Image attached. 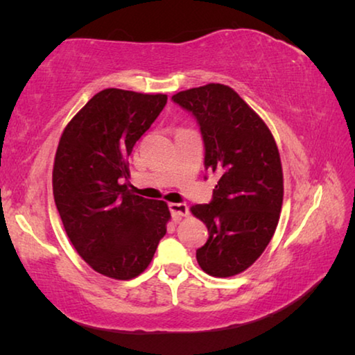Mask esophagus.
<instances>
[{"mask_svg":"<svg viewBox=\"0 0 355 355\" xmlns=\"http://www.w3.org/2000/svg\"><path fill=\"white\" fill-rule=\"evenodd\" d=\"M169 209L173 219H182L189 214V209L184 203H169Z\"/></svg>","mask_w":355,"mask_h":355,"instance_id":"esophagus-1","label":"esophagus"}]
</instances>
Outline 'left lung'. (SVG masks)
Listing matches in <instances>:
<instances>
[{"instance_id": "obj_1", "label": "left lung", "mask_w": 355, "mask_h": 355, "mask_svg": "<svg viewBox=\"0 0 355 355\" xmlns=\"http://www.w3.org/2000/svg\"><path fill=\"white\" fill-rule=\"evenodd\" d=\"M172 100L197 119L205 169L219 173L211 202L191 207L209 233L197 261L213 277H232L257 261L279 224L284 173L277 144L261 117L224 84L188 89Z\"/></svg>"}]
</instances>
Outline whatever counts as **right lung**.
Listing matches in <instances>:
<instances>
[{"label": "right lung", "instance_id": "1", "mask_svg": "<svg viewBox=\"0 0 355 355\" xmlns=\"http://www.w3.org/2000/svg\"><path fill=\"white\" fill-rule=\"evenodd\" d=\"M167 103L164 94L105 89L70 120L53 166V194L69 239L94 271L117 280L147 269L166 235L163 200L133 194L128 156Z\"/></svg>", "mask_w": 355, "mask_h": 355}]
</instances>
